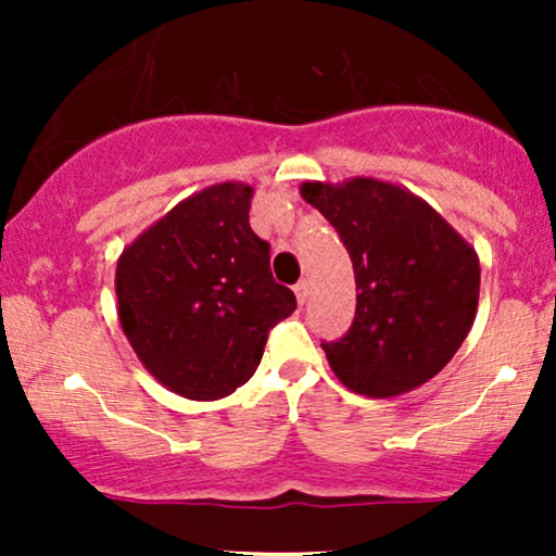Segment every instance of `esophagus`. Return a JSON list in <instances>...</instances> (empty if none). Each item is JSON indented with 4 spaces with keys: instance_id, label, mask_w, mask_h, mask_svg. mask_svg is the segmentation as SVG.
Listing matches in <instances>:
<instances>
[{
    "instance_id": "obj_1",
    "label": "esophagus",
    "mask_w": 556,
    "mask_h": 556,
    "mask_svg": "<svg viewBox=\"0 0 556 556\" xmlns=\"http://www.w3.org/2000/svg\"><path fill=\"white\" fill-rule=\"evenodd\" d=\"M295 295H298V303L303 305L305 300H308V282L305 279H300V282L295 285Z\"/></svg>"
}]
</instances>
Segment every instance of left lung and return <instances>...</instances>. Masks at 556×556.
<instances>
[{"label":"left lung","instance_id":"left-lung-1","mask_svg":"<svg viewBox=\"0 0 556 556\" xmlns=\"http://www.w3.org/2000/svg\"><path fill=\"white\" fill-rule=\"evenodd\" d=\"M300 195L340 232L355 271L353 327L324 353L337 379L387 400L433 379L478 311L476 248L424 198L394 182H303Z\"/></svg>","mask_w":556,"mask_h":556}]
</instances>
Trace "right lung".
Returning <instances> with one entry per match:
<instances>
[{
    "instance_id": "right-lung-1",
    "label": "right lung",
    "mask_w": 556,
    "mask_h": 556,
    "mask_svg": "<svg viewBox=\"0 0 556 556\" xmlns=\"http://www.w3.org/2000/svg\"><path fill=\"white\" fill-rule=\"evenodd\" d=\"M253 188L219 182L177 203L117 261L123 331L159 384L222 400L256 374L269 329L298 308L251 229Z\"/></svg>"
}]
</instances>
